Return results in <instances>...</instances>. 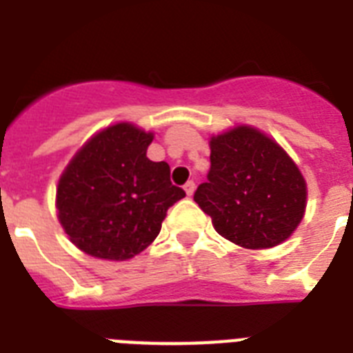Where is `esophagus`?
Here are the masks:
<instances>
[{"instance_id":"1","label":"esophagus","mask_w":353,"mask_h":353,"mask_svg":"<svg viewBox=\"0 0 353 353\" xmlns=\"http://www.w3.org/2000/svg\"><path fill=\"white\" fill-rule=\"evenodd\" d=\"M183 191L188 193V196H191V194L194 193V182H193V180L185 182V185H183Z\"/></svg>"}]
</instances>
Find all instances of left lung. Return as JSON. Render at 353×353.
I'll list each match as a JSON object with an SVG mask.
<instances>
[{"instance_id": "8db88e82", "label": "left lung", "mask_w": 353, "mask_h": 353, "mask_svg": "<svg viewBox=\"0 0 353 353\" xmlns=\"http://www.w3.org/2000/svg\"><path fill=\"white\" fill-rule=\"evenodd\" d=\"M193 198L218 234L245 249H269L301 222L307 183L274 141L238 126L211 139L208 182Z\"/></svg>"}]
</instances>
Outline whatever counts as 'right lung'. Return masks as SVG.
<instances>
[{
  "instance_id": "obj_1",
  "label": "right lung",
  "mask_w": 353,
  "mask_h": 353,
  "mask_svg": "<svg viewBox=\"0 0 353 353\" xmlns=\"http://www.w3.org/2000/svg\"><path fill=\"white\" fill-rule=\"evenodd\" d=\"M153 133L121 122L92 137L57 185L59 222L86 254L128 260L150 245L165 212L185 196L168 162L145 157Z\"/></svg>"
}]
</instances>
